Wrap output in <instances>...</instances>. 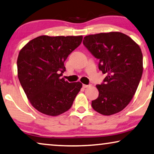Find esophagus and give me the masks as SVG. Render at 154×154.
<instances>
[{"label": "esophagus", "instance_id": "esophagus-1", "mask_svg": "<svg viewBox=\"0 0 154 154\" xmlns=\"http://www.w3.org/2000/svg\"><path fill=\"white\" fill-rule=\"evenodd\" d=\"M90 86V85H86V84H83V87L84 88H88V87Z\"/></svg>", "mask_w": 154, "mask_h": 154}]
</instances>
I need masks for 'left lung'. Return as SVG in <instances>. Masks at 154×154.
<instances>
[{
	"label": "left lung",
	"mask_w": 154,
	"mask_h": 154,
	"mask_svg": "<svg viewBox=\"0 0 154 154\" xmlns=\"http://www.w3.org/2000/svg\"><path fill=\"white\" fill-rule=\"evenodd\" d=\"M83 44L99 59L98 68L106 74L103 83L96 86L99 96L92 101V107L104 116L122 111L136 93L143 75L140 48L118 32L86 36Z\"/></svg>",
	"instance_id": "left-lung-1"
}]
</instances>
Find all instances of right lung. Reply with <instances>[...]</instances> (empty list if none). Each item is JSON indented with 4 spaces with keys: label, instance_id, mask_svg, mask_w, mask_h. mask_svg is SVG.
I'll use <instances>...</instances> for the list:
<instances>
[{
    "label": "right lung",
    "instance_id": "1",
    "mask_svg": "<svg viewBox=\"0 0 154 154\" xmlns=\"http://www.w3.org/2000/svg\"><path fill=\"white\" fill-rule=\"evenodd\" d=\"M82 36H40L20 50L17 59L18 77L34 108L43 114L57 116L72 106L82 87L60 78L64 61L81 44Z\"/></svg>",
    "mask_w": 154,
    "mask_h": 154
}]
</instances>
